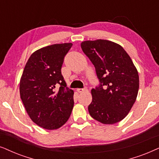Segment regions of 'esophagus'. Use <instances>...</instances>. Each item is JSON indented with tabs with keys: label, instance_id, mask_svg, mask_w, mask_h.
I'll return each instance as SVG.
<instances>
[{
	"label": "esophagus",
	"instance_id": "esophagus-1",
	"mask_svg": "<svg viewBox=\"0 0 159 159\" xmlns=\"http://www.w3.org/2000/svg\"><path fill=\"white\" fill-rule=\"evenodd\" d=\"M84 91H86V88L85 89H77V92L78 93H81V92H84Z\"/></svg>",
	"mask_w": 159,
	"mask_h": 159
}]
</instances>
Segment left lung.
I'll list each match as a JSON object with an SVG mask.
<instances>
[{
	"mask_svg": "<svg viewBox=\"0 0 159 159\" xmlns=\"http://www.w3.org/2000/svg\"><path fill=\"white\" fill-rule=\"evenodd\" d=\"M84 54L94 65L99 84L91 91L90 116L104 124L124 119L135 102L139 90V75L132 59L119 44L107 40L81 43Z\"/></svg>",
	"mask_w": 159,
	"mask_h": 159,
	"instance_id": "obj_1",
	"label": "left lung"
}]
</instances>
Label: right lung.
Instances as JSON below:
<instances>
[{
	"instance_id": "obj_1",
	"label": "right lung",
	"mask_w": 159,
	"mask_h": 159,
	"mask_svg": "<svg viewBox=\"0 0 159 159\" xmlns=\"http://www.w3.org/2000/svg\"><path fill=\"white\" fill-rule=\"evenodd\" d=\"M73 43L53 44L35 51L25 65L20 93L31 120L48 130L57 129L70 116L74 92L67 87L61 68Z\"/></svg>"
}]
</instances>
